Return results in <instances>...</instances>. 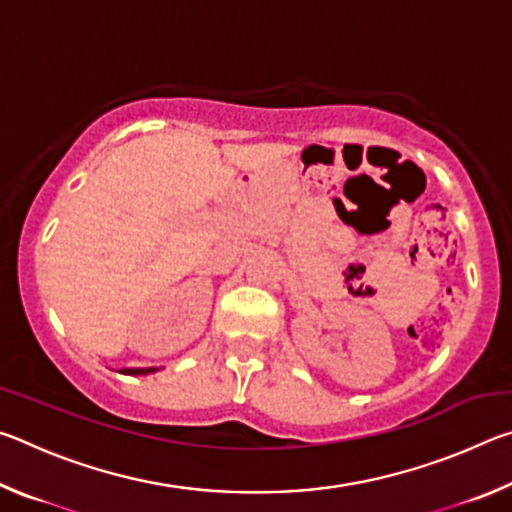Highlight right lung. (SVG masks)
<instances>
[{
  "label": "right lung",
  "instance_id": "right-lung-1",
  "mask_svg": "<svg viewBox=\"0 0 512 512\" xmlns=\"http://www.w3.org/2000/svg\"><path fill=\"white\" fill-rule=\"evenodd\" d=\"M158 368H124L119 370L121 375H151V372H155Z\"/></svg>",
  "mask_w": 512,
  "mask_h": 512
}]
</instances>
